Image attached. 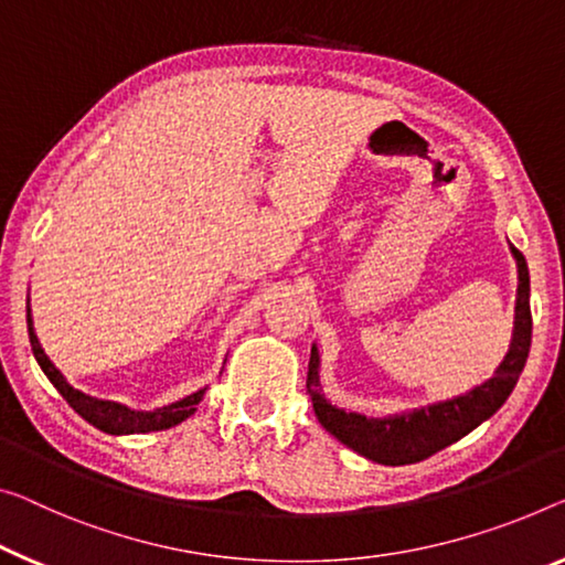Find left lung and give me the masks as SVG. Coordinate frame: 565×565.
I'll return each mask as SVG.
<instances>
[{
	"instance_id": "1",
	"label": "left lung",
	"mask_w": 565,
	"mask_h": 565,
	"mask_svg": "<svg viewBox=\"0 0 565 565\" xmlns=\"http://www.w3.org/2000/svg\"><path fill=\"white\" fill-rule=\"evenodd\" d=\"M510 253L518 265V292H515V320L513 335H510L508 353L502 355L500 366L494 369L488 381L470 392L434 402L419 409L398 412L388 416H366L359 412L341 409L331 404L326 394L320 392V353L318 345L312 343L310 363H308V394L312 402L318 422L323 424L326 431L361 457L371 459L379 465H414L422 459L431 457L439 449L462 439L482 422L508 402L520 379L531 351V275H527V263L520 249L510 245Z\"/></svg>"
}]
</instances>
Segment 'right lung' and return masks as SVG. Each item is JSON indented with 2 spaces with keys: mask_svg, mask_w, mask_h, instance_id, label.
<instances>
[{
  "mask_svg": "<svg viewBox=\"0 0 565 565\" xmlns=\"http://www.w3.org/2000/svg\"><path fill=\"white\" fill-rule=\"evenodd\" d=\"M28 333H30V343H32V353L34 361L40 363V369L45 376L50 379V384L57 388L60 396L65 398L73 409L83 416L85 422L93 424L95 429L106 431V434H146V431H161V429H171L189 419L196 412L199 402H202L206 394V386L199 388V392L189 394L179 402L159 406L153 412H138L131 409V406L118 404V402H108V398H95L90 394H83L67 384V379L60 373V369L47 359L45 349H42L38 341V333H34V323H32V308H30V295H28Z\"/></svg>",
  "mask_w": 565,
  "mask_h": 565,
  "instance_id": "obj_1",
  "label": "right lung"
}]
</instances>
